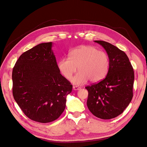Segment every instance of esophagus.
Returning <instances> with one entry per match:
<instances>
[{
    "label": "esophagus",
    "instance_id": "obj_1",
    "mask_svg": "<svg viewBox=\"0 0 147 147\" xmlns=\"http://www.w3.org/2000/svg\"><path fill=\"white\" fill-rule=\"evenodd\" d=\"M73 88L74 90H75V91L79 90V89H81V88H80V87H79V86H73Z\"/></svg>",
    "mask_w": 147,
    "mask_h": 147
}]
</instances>
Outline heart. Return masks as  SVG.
<instances>
[{"mask_svg":"<svg viewBox=\"0 0 147 147\" xmlns=\"http://www.w3.org/2000/svg\"><path fill=\"white\" fill-rule=\"evenodd\" d=\"M110 61L108 55L97 48L82 46L70 51L68 58L61 59L57 63L60 73L69 80L76 73L71 82L76 85H82L89 80L96 83L103 80L109 68Z\"/></svg>","mask_w":147,"mask_h":147,"instance_id":"obj_1","label":"heart"}]
</instances>
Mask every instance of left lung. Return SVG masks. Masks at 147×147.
<instances>
[{
	"label": "left lung",
	"instance_id": "left-lung-1",
	"mask_svg": "<svg viewBox=\"0 0 147 147\" xmlns=\"http://www.w3.org/2000/svg\"><path fill=\"white\" fill-rule=\"evenodd\" d=\"M106 50L110 65L106 77L97 84L87 86V106L97 118L109 119L118 117L133 98L135 75L127 55L116 46L104 41H94Z\"/></svg>",
	"mask_w": 147,
	"mask_h": 147
}]
</instances>
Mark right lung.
<instances>
[{"label": "right lung", "mask_w": 147, "mask_h": 147, "mask_svg": "<svg viewBox=\"0 0 147 147\" xmlns=\"http://www.w3.org/2000/svg\"><path fill=\"white\" fill-rule=\"evenodd\" d=\"M52 47V42L41 43L24 52L12 74L14 100L25 115L41 123L61 116L73 88L61 74Z\"/></svg>", "instance_id": "obj_1"}]
</instances>
